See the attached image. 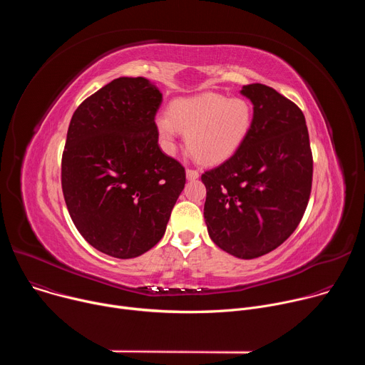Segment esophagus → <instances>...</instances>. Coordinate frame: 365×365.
Listing matches in <instances>:
<instances>
[{
	"label": "esophagus",
	"instance_id": "obj_1",
	"mask_svg": "<svg viewBox=\"0 0 365 365\" xmlns=\"http://www.w3.org/2000/svg\"><path fill=\"white\" fill-rule=\"evenodd\" d=\"M186 178H187L189 180H195V179L199 178V172L195 170V169H187V170H186Z\"/></svg>",
	"mask_w": 365,
	"mask_h": 365
}]
</instances>
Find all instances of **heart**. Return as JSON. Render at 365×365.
Masks as SVG:
<instances>
[{"label": "heart", "instance_id": "heart-1", "mask_svg": "<svg viewBox=\"0 0 365 365\" xmlns=\"http://www.w3.org/2000/svg\"><path fill=\"white\" fill-rule=\"evenodd\" d=\"M252 124V108L244 98L202 93L170 103L168 115L155 118V130L168 150L179 131L186 147L202 163H220L242 145Z\"/></svg>", "mask_w": 365, "mask_h": 365}]
</instances>
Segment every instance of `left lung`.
Masks as SVG:
<instances>
[{"instance_id": "left-lung-1", "label": "left lung", "mask_w": 365, "mask_h": 365, "mask_svg": "<svg viewBox=\"0 0 365 365\" xmlns=\"http://www.w3.org/2000/svg\"><path fill=\"white\" fill-rule=\"evenodd\" d=\"M254 106L242 145L206 170L203 207L211 240L238 258H255L282 245L303 218L314 159L302 110L276 89L244 85Z\"/></svg>"}]
</instances>
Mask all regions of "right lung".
<instances>
[{
  "label": "right lung",
  "instance_id": "right-lung-1",
  "mask_svg": "<svg viewBox=\"0 0 365 365\" xmlns=\"http://www.w3.org/2000/svg\"><path fill=\"white\" fill-rule=\"evenodd\" d=\"M162 93L144 78H118L73 113L62 154V190L81 235L115 258L158 244L185 187V168L159 147Z\"/></svg>",
  "mask_w": 365,
  "mask_h": 365
}]
</instances>
